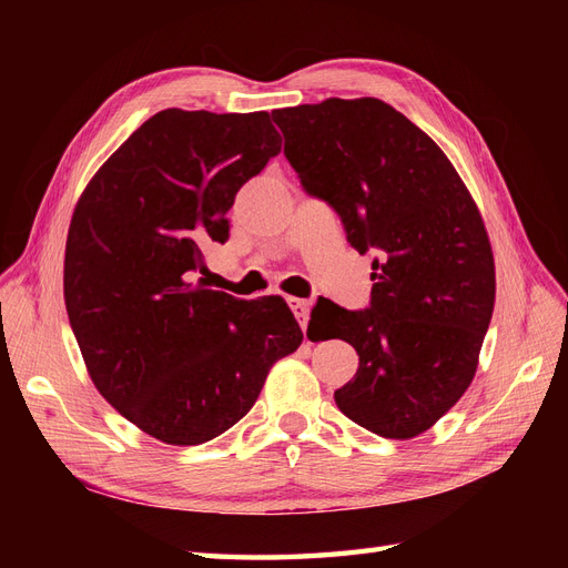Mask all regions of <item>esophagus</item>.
I'll list each match as a JSON object with an SVG mask.
<instances>
[{"label":"esophagus","mask_w":568,"mask_h":568,"mask_svg":"<svg viewBox=\"0 0 568 568\" xmlns=\"http://www.w3.org/2000/svg\"><path fill=\"white\" fill-rule=\"evenodd\" d=\"M288 305H291V311H294V315H296V320L301 324V329L305 332L307 317H311V303L303 301V298H288Z\"/></svg>","instance_id":"1"}]
</instances>
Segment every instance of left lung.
<instances>
[{
	"label": "left lung",
	"instance_id": "left-lung-1",
	"mask_svg": "<svg viewBox=\"0 0 568 568\" xmlns=\"http://www.w3.org/2000/svg\"><path fill=\"white\" fill-rule=\"evenodd\" d=\"M272 118L305 192L338 213L353 248L379 253L369 307L329 305V338L359 355L334 400L376 436L415 438L476 374L495 305L484 220L440 146L382 99L334 97Z\"/></svg>",
	"mask_w": 568,
	"mask_h": 568
}]
</instances>
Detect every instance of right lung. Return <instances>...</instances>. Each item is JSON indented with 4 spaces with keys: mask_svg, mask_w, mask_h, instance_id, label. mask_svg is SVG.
Masks as SVG:
<instances>
[{
    "mask_svg": "<svg viewBox=\"0 0 568 568\" xmlns=\"http://www.w3.org/2000/svg\"><path fill=\"white\" fill-rule=\"evenodd\" d=\"M282 151L267 111L165 109L97 170L71 220L68 320L97 390L144 434H225L303 332L280 296L242 301L194 282L227 242L234 196Z\"/></svg>",
    "mask_w": 568,
    "mask_h": 568,
    "instance_id": "add662e5",
    "label": "right lung"
}]
</instances>
